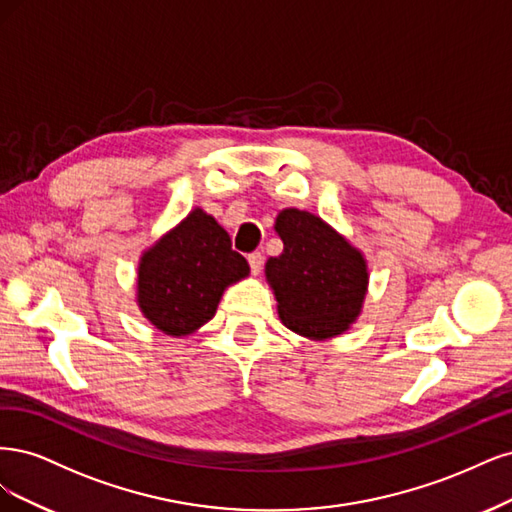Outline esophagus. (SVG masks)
I'll use <instances>...</instances> for the list:
<instances>
[{"label": "esophagus", "mask_w": 512, "mask_h": 512, "mask_svg": "<svg viewBox=\"0 0 512 512\" xmlns=\"http://www.w3.org/2000/svg\"><path fill=\"white\" fill-rule=\"evenodd\" d=\"M246 259H249V266H251V272L257 276L259 272H261V268H263V255L259 253V251H255V253H251L249 257H246Z\"/></svg>", "instance_id": "obj_1"}]
</instances>
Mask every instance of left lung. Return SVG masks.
Returning <instances> with one entry per match:
<instances>
[{"instance_id":"8db88e82","label":"left lung","mask_w":512,"mask_h":512,"mask_svg":"<svg viewBox=\"0 0 512 512\" xmlns=\"http://www.w3.org/2000/svg\"><path fill=\"white\" fill-rule=\"evenodd\" d=\"M276 232L285 249L268 259L266 276L276 293L280 321L306 338L342 334L366 298L364 257L304 210L280 212Z\"/></svg>"}]
</instances>
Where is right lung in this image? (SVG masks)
<instances>
[{"instance_id": "1", "label": "right lung", "mask_w": 512, "mask_h": 512, "mask_svg": "<svg viewBox=\"0 0 512 512\" xmlns=\"http://www.w3.org/2000/svg\"><path fill=\"white\" fill-rule=\"evenodd\" d=\"M249 274L225 229L193 210L146 251L138 268V304L161 332L185 336L210 321L227 285Z\"/></svg>"}]
</instances>
